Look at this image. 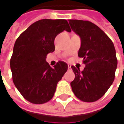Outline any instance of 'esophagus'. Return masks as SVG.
I'll use <instances>...</instances> for the list:
<instances>
[{
	"instance_id": "1",
	"label": "esophagus",
	"mask_w": 124,
	"mask_h": 124,
	"mask_svg": "<svg viewBox=\"0 0 124 124\" xmlns=\"http://www.w3.org/2000/svg\"><path fill=\"white\" fill-rule=\"evenodd\" d=\"M68 69H71V65H68Z\"/></svg>"
}]
</instances>
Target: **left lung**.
<instances>
[{
    "instance_id": "8db88e82",
    "label": "left lung",
    "mask_w": 124,
    "mask_h": 124,
    "mask_svg": "<svg viewBox=\"0 0 124 124\" xmlns=\"http://www.w3.org/2000/svg\"><path fill=\"white\" fill-rule=\"evenodd\" d=\"M72 30L81 41L78 56L85 65L83 71L71 66L75 78L70 83L77 97L94 102L107 92L115 79L116 51L110 39L97 25L88 21L69 20Z\"/></svg>"
}]
</instances>
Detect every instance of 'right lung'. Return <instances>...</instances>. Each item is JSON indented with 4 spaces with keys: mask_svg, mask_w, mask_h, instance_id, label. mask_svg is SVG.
I'll use <instances>...</instances> for the list:
<instances>
[{
    "mask_svg": "<svg viewBox=\"0 0 124 124\" xmlns=\"http://www.w3.org/2000/svg\"><path fill=\"white\" fill-rule=\"evenodd\" d=\"M64 30L71 31L66 20L42 19L31 24L15 42L10 59L13 82L30 103L43 104L51 100L68 70L63 61L52 68L45 60L54 51L55 37Z\"/></svg>",
    "mask_w": 124,
    "mask_h": 124,
    "instance_id": "1",
    "label": "right lung"
}]
</instances>
